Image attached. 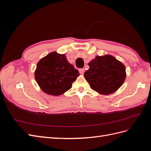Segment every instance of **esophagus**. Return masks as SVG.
Instances as JSON below:
<instances>
[{"label":"esophagus","mask_w":151,"mask_h":151,"mask_svg":"<svg viewBox=\"0 0 151 151\" xmlns=\"http://www.w3.org/2000/svg\"><path fill=\"white\" fill-rule=\"evenodd\" d=\"M79 73H80V74H84V72H85V69H84V68H80V69H79Z\"/></svg>","instance_id":"esophagus-1"}]
</instances>
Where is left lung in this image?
Wrapping results in <instances>:
<instances>
[{
    "label": "left lung",
    "instance_id": "8db88e82",
    "mask_svg": "<svg viewBox=\"0 0 151 151\" xmlns=\"http://www.w3.org/2000/svg\"><path fill=\"white\" fill-rule=\"evenodd\" d=\"M88 65L89 68L84 72V78L91 88L99 94L115 93L125 80V65L110 55L96 56Z\"/></svg>",
    "mask_w": 151,
    "mask_h": 151
}]
</instances>
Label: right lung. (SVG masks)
Wrapping results in <instances>:
<instances>
[{
    "label": "right lung",
    "mask_w": 151,
    "mask_h": 151,
    "mask_svg": "<svg viewBox=\"0 0 151 151\" xmlns=\"http://www.w3.org/2000/svg\"><path fill=\"white\" fill-rule=\"evenodd\" d=\"M79 72L68 62L64 54L53 52L38 62L35 77L43 92L59 96L69 90Z\"/></svg>",
    "instance_id": "1"
}]
</instances>
